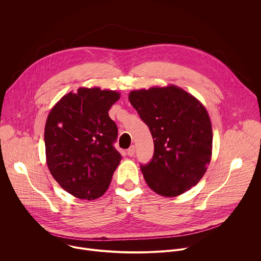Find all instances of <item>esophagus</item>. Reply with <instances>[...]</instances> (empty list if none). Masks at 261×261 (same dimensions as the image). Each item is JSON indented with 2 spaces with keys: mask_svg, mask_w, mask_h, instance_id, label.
Here are the masks:
<instances>
[{
  "mask_svg": "<svg viewBox=\"0 0 261 261\" xmlns=\"http://www.w3.org/2000/svg\"><path fill=\"white\" fill-rule=\"evenodd\" d=\"M134 153H135V146L134 145H131L128 150H127V154H128V156H130V157H132L133 155H134Z\"/></svg>",
  "mask_w": 261,
  "mask_h": 261,
  "instance_id": "esophagus-1",
  "label": "esophagus"
}]
</instances>
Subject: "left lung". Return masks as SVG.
I'll return each mask as SVG.
<instances>
[{
    "label": "left lung",
    "mask_w": 261,
    "mask_h": 261,
    "mask_svg": "<svg viewBox=\"0 0 261 261\" xmlns=\"http://www.w3.org/2000/svg\"><path fill=\"white\" fill-rule=\"evenodd\" d=\"M129 101L154 139L152 160L140 165L148 187L166 197L188 191L211 162L213 131L206 109L175 86L132 91Z\"/></svg>",
    "instance_id": "obj_1"
}]
</instances>
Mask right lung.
Masks as SVG:
<instances>
[{"mask_svg": "<svg viewBox=\"0 0 261 261\" xmlns=\"http://www.w3.org/2000/svg\"><path fill=\"white\" fill-rule=\"evenodd\" d=\"M116 91L80 88L50 110L44 130L46 162L54 178L80 199L102 196L122 160L114 143L118 127L108 110Z\"/></svg>", "mask_w": 261, "mask_h": 261, "instance_id": "1", "label": "right lung"}]
</instances>
